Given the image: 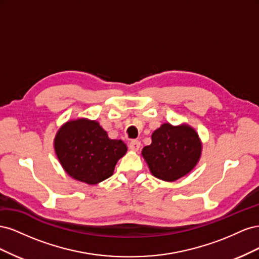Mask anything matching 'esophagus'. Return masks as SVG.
<instances>
[{
  "mask_svg": "<svg viewBox=\"0 0 259 259\" xmlns=\"http://www.w3.org/2000/svg\"><path fill=\"white\" fill-rule=\"evenodd\" d=\"M128 148L132 151H138L140 148V142L139 140H132V142L128 143Z\"/></svg>",
  "mask_w": 259,
  "mask_h": 259,
  "instance_id": "1",
  "label": "esophagus"
}]
</instances>
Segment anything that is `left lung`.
Segmentation results:
<instances>
[{
	"mask_svg": "<svg viewBox=\"0 0 259 259\" xmlns=\"http://www.w3.org/2000/svg\"><path fill=\"white\" fill-rule=\"evenodd\" d=\"M151 140L142 155L150 173L163 182L173 183L185 177L200 161L201 138L189 124L163 123L152 133Z\"/></svg>",
	"mask_w": 259,
	"mask_h": 259,
	"instance_id": "obj_1",
	"label": "left lung"
}]
</instances>
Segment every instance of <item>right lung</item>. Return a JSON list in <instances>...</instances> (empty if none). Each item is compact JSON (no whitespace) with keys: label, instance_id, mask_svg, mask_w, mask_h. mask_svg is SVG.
<instances>
[{"label":"right lung","instance_id":"1","mask_svg":"<svg viewBox=\"0 0 259 259\" xmlns=\"http://www.w3.org/2000/svg\"><path fill=\"white\" fill-rule=\"evenodd\" d=\"M54 149L66 173L91 186L112 176L115 164L127 151L122 140L109 138L99 122L86 117L62 124Z\"/></svg>","mask_w":259,"mask_h":259}]
</instances>
